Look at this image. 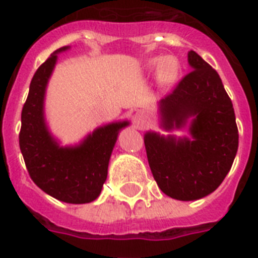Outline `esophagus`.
I'll use <instances>...</instances> for the list:
<instances>
[{"label": "esophagus", "instance_id": "1", "mask_svg": "<svg viewBox=\"0 0 258 258\" xmlns=\"http://www.w3.org/2000/svg\"><path fill=\"white\" fill-rule=\"evenodd\" d=\"M133 120L138 127H143L147 123V115L143 111H137L133 115Z\"/></svg>", "mask_w": 258, "mask_h": 258}]
</instances>
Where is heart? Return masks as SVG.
<instances>
[{"label":"heart","mask_w":258,"mask_h":258,"mask_svg":"<svg viewBox=\"0 0 258 258\" xmlns=\"http://www.w3.org/2000/svg\"><path fill=\"white\" fill-rule=\"evenodd\" d=\"M145 68L150 74L157 75L158 83L163 88H170L174 86L180 74V64L178 58L174 56L150 58L146 62Z\"/></svg>","instance_id":"obj_1"}]
</instances>
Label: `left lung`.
<instances>
[{
	"label": "left lung",
	"instance_id": "1",
	"mask_svg": "<svg viewBox=\"0 0 258 258\" xmlns=\"http://www.w3.org/2000/svg\"><path fill=\"white\" fill-rule=\"evenodd\" d=\"M187 61L191 72L158 103L159 125L170 134H145L154 179L178 201L212 194L230 171L238 150L234 108L220 76L194 50ZM180 129L188 130L187 137L171 134Z\"/></svg>",
	"mask_w": 258,
	"mask_h": 258
}]
</instances>
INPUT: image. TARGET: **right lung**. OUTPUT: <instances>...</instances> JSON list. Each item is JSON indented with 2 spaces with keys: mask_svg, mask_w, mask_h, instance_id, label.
<instances>
[{
  "mask_svg": "<svg viewBox=\"0 0 258 258\" xmlns=\"http://www.w3.org/2000/svg\"><path fill=\"white\" fill-rule=\"evenodd\" d=\"M70 48L54 50L30 82L21 113L20 149L30 178L42 191L67 204H89L100 196L117 135L130 121L100 125L74 146H61L50 133L45 117L46 87L58 53Z\"/></svg>",
  "mask_w": 258,
  "mask_h": 258,
  "instance_id": "right-lung-1",
  "label": "right lung"
}]
</instances>
